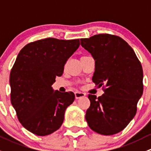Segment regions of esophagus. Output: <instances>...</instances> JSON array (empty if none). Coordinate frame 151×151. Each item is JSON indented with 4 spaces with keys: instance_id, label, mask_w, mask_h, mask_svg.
I'll return each mask as SVG.
<instances>
[{
    "instance_id": "1",
    "label": "esophagus",
    "mask_w": 151,
    "mask_h": 151,
    "mask_svg": "<svg viewBox=\"0 0 151 151\" xmlns=\"http://www.w3.org/2000/svg\"><path fill=\"white\" fill-rule=\"evenodd\" d=\"M75 98L76 99H80V98H82V97H84L85 96V93H82V92H80V91H77V92H75Z\"/></svg>"
}]
</instances>
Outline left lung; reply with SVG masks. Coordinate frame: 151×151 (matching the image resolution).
I'll list each match as a JSON object with an SVG mask.
<instances>
[{"instance_id":"1","label":"left lung","mask_w":151,"mask_h":151,"mask_svg":"<svg viewBox=\"0 0 151 151\" xmlns=\"http://www.w3.org/2000/svg\"><path fill=\"white\" fill-rule=\"evenodd\" d=\"M80 41L95 60L93 82L104 92L98 98L88 95L91 105L85 119L96 133L115 134L136 115L143 93L141 63L133 49L118 36L98 34Z\"/></svg>"}]
</instances>
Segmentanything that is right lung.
<instances>
[{"label":"right lung","instance_id":"add662e5","mask_svg":"<svg viewBox=\"0 0 151 151\" xmlns=\"http://www.w3.org/2000/svg\"><path fill=\"white\" fill-rule=\"evenodd\" d=\"M79 47L80 39L47 38L28 44L18 54L10 73L11 102L19 122L31 133L46 136L61 126L75 96L54 91L52 85Z\"/></svg>","mask_w":151,"mask_h":151}]
</instances>
